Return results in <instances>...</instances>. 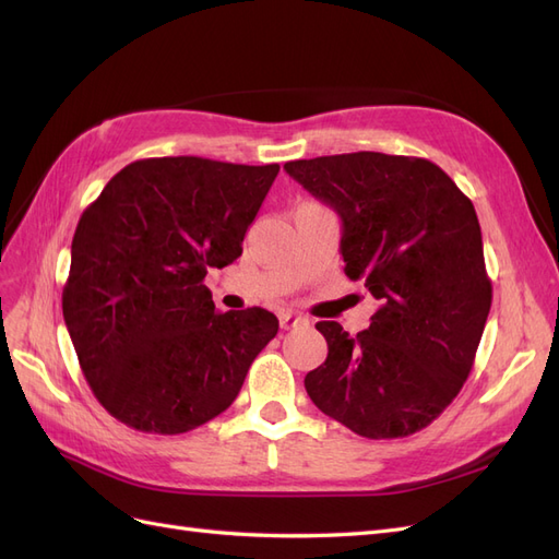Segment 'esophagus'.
<instances>
[{
  "mask_svg": "<svg viewBox=\"0 0 559 559\" xmlns=\"http://www.w3.org/2000/svg\"><path fill=\"white\" fill-rule=\"evenodd\" d=\"M280 324H282V329H294V326L306 324V317H300V314H296L292 310H286V312L280 314Z\"/></svg>",
  "mask_w": 559,
  "mask_h": 559,
  "instance_id": "obj_1",
  "label": "esophagus"
}]
</instances>
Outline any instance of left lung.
Wrapping results in <instances>:
<instances>
[{
  "label": "left lung",
  "mask_w": 559,
  "mask_h": 559,
  "mask_svg": "<svg viewBox=\"0 0 559 559\" xmlns=\"http://www.w3.org/2000/svg\"><path fill=\"white\" fill-rule=\"evenodd\" d=\"M284 170L341 216L345 275L380 302L357 335L319 321L329 357L308 396L376 441L429 427L466 382L492 306L473 202L427 158L357 151Z\"/></svg>",
  "instance_id": "8db88e82"
}]
</instances>
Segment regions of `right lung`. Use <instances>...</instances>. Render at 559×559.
<instances>
[{
    "mask_svg": "<svg viewBox=\"0 0 559 559\" xmlns=\"http://www.w3.org/2000/svg\"><path fill=\"white\" fill-rule=\"evenodd\" d=\"M280 165L144 158L81 214L62 314L83 376L123 425L175 436L222 415L280 321L216 312L210 267L242 253Z\"/></svg>",
    "mask_w": 559,
    "mask_h": 559,
    "instance_id": "add662e5",
    "label": "right lung"
}]
</instances>
